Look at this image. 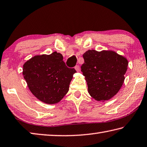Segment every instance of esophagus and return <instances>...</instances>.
<instances>
[{
    "label": "esophagus",
    "instance_id": "34e87169",
    "mask_svg": "<svg viewBox=\"0 0 147 147\" xmlns=\"http://www.w3.org/2000/svg\"><path fill=\"white\" fill-rule=\"evenodd\" d=\"M74 69H76V71H78V72H79L80 71V65H76L75 67H74Z\"/></svg>",
    "mask_w": 147,
    "mask_h": 147
}]
</instances>
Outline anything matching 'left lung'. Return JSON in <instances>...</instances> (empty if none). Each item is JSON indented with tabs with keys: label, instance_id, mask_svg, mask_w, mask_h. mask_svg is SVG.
Segmentation results:
<instances>
[{
	"label": "left lung",
	"instance_id": "1",
	"mask_svg": "<svg viewBox=\"0 0 147 147\" xmlns=\"http://www.w3.org/2000/svg\"><path fill=\"white\" fill-rule=\"evenodd\" d=\"M81 71L88 92L97 101L110 100L121 89L128 68V60L113 51L89 50L83 55Z\"/></svg>",
	"mask_w": 147,
	"mask_h": 147
}]
</instances>
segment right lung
Returning <instances> with one entry per match:
<instances>
[{
	"instance_id": "obj_1",
	"label": "right lung",
	"mask_w": 147,
	"mask_h": 147,
	"mask_svg": "<svg viewBox=\"0 0 147 147\" xmlns=\"http://www.w3.org/2000/svg\"><path fill=\"white\" fill-rule=\"evenodd\" d=\"M76 72L66 66L62 54L55 51L31 58L24 64L22 74L34 96L44 103L55 104L67 93Z\"/></svg>"
}]
</instances>
